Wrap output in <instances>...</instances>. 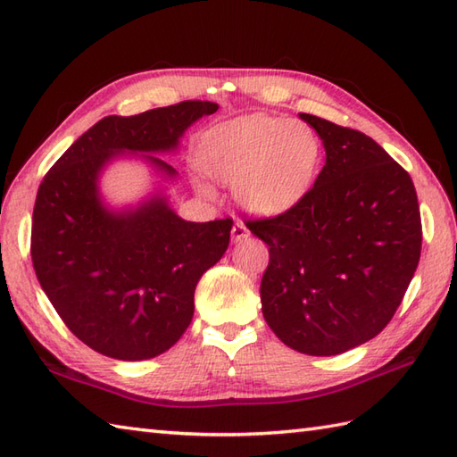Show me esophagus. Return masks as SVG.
I'll return each mask as SVG.
<instances>
[{
    "mask_svg": "<svg viewBox=\"0 0 457 457\" xmlns=\"http://www.w3.org/2000/svg\"><path fill=\"white\" fill-rule=\"evenodd\" d=\"M247 236H249V229L245 228V223L244 221H236L234 223V229H231V239L241 241V239H245Z\"/></svg>",
    "mask_w": 457,
    "mask_h": 457,
    "instance_id": "1",
    "label": "esophagus"
}]
</instances>
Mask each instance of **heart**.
Here are the masks:
<instances>
[{"label": "heart", "instance_id": "b5f03b06", "mask_svg": "<svg viewBox=\"0 0 457 457\" xmlns=\"http://www.w3.org/2000/svg\"><path fill=\"white\" fill-rule=\"evenodd\" d=\"M322 161L316 133L304 123L269 115H245L220 123L202 135L198 167L226 187L257 216L293 210L312 188ZM213 196L208 182H198Z\"/></svg>", "mask_w": 457, "mask_h": 457}]
</instances>
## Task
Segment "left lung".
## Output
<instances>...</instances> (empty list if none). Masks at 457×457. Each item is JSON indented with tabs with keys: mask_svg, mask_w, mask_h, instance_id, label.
<instances>
[{
	"mask_svg": "<svg viewBox=\"0 0 457 457\" xmlns=\"http://www.w3.org/2000/svg\"><path fill=\"white\" fill-rule=\"evenodd\" d=\"M322 139L326 164L303 202L247 221L269 245L261 280L265 322L306 355H337L391 322L419 267L414 184L365 133L298 113Z\"/></svg>",
	"mask_w": 457,
	"mask_h": 457,
	"instance_id": "obj_1",
	"label": "left lung"
}]
</instances>
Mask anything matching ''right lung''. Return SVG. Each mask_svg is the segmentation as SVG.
Listing matches in <instances>:
<instances>
[{"label": "right lung", "instance_id": "right-lung-1", "mask_svg": "<svg viewBox=\"0 0 457 457\" xmlns=\"http://www.w3.org/2000/svg\"><path fill=\"white\" fill-rule=\"evenodd\" d=\"M213 102H180L131 118L110 115L76 139L37 192L31 257L38 283L68 329L94 352L141 361L167 352L194 316L198 280L226 253L229 218L187 221L169 187L182 135ZM137 158L158 177L137 204L112 207L101 177L112 162Z\"/></svg>", "mask_w": 457, "mask_h": 457}]
</instances>
